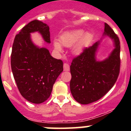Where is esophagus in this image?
Here are the masks:
<instances>
[{"mask_svg": "<svg viewBox=\"0 0 131 131\" xmlns=\"http://www.w3.org/2000/svg\"><path fill=\"white\" fill-rule=\"evenodd\" d=\"M69 69H70V68H69V66L68 63H64L63 64V70L64 71H69Z\"/></svg>", "mask_w": 131, "mask_h": 131, "instance_id": "obj_1", "label": "esophagus"}]
</instances>
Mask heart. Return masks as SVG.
<instances>
[{
	"label": "heart",
	"mask_w": 131,
	"mask_h": 131,
	"mask_svg": "<svg viewBox=\"0 0 131 131\" xmlns=\"http://www.w3.org/2000/svg\"><path fill=\"white\" fill-rule=\"evenodd\" d=\"M84 34V31L82 29L74 30L68 33H66L60 37V43L63 46L66 47H70L77 44L73 47V52L79 54L82 51L85 46L91 41L92 36L90 33H86ZM54 47L55 50L58 52H62V45L57 40H54Z\"/></svg>",
	"instance_id": "b5f03b06"
}]
</instances>
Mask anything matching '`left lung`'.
I'll list each match as a JSON object with an SVG mask.
<instances>
[{"label": "left lung", "instance_id": "left-lung-1", "mask_svg": "<svg viewBox=\"0 0 131 131\" xmlns=\"http://www.w3.org/2000/svg\"><path fill=\"white\" fill-rule=\"evenodd\" d=\"M104 35L114 42L115 48L106 60H96V52L100 41L84 48L74 58L70 66V91L73 97L81 104H88L103 97L114 85L120 71V42L115 32L106 23Z\"/></svg>", "mask_w": 131, "mask_h": 131}]
</instances>
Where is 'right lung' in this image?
<instances>
[{"mask_svg":"<svg viewBox=\"0 0 131 131\" xmlns=\"http://www.w3.org/2000/svg\"><path fill=\"white\" fill-rule=\"evenodd\" d=\"M38 31L50 43L49 27L39 20L24 26L15 37L11 54V68L19 92L33 104H40L51 94L53 84L63 71V62L54 58L46 48L33 43L30 33Z\"/></svg>","mask_w":131,"mask_h":131,"instance_id":"obj_1","label":"right lung"}]
</instances>
